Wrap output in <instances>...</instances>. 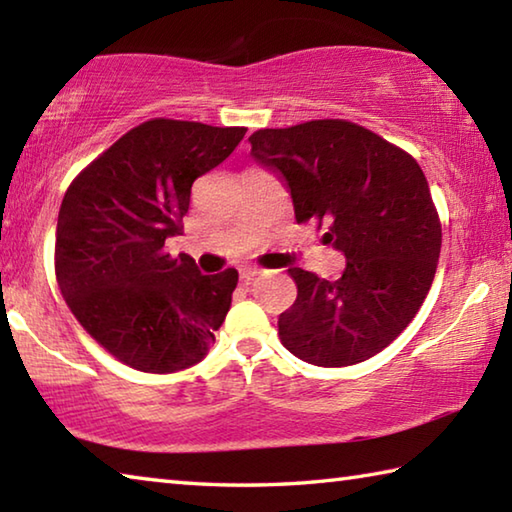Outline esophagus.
I'll list each match as a JSON object with an SVG mask.
<instances>
[{"mask_svg":"<svg viewBox=\"0 0 512 512\" xmlns=\"http://www.w3.org/2000/svg\"><path fill=\"white\" fill-rule=\"evenodd\" d=\"M239 275H241V280L248 282V280H253L255 275H259V268L257 266H241Z\"/></svg>","mask_w":512,"mask_h":512,"instance_id":"34e87169","label":"esophagus"}]
</instances>
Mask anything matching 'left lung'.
<instances>
[{"label": "left lung", "mask_w": 512, "mask_h": 512, "mask_svg": "<svg viewBox=\"0 0 512 512\" xmlns=\"http://www.w3.org/2000/svg\"><path fill=\"white\" fill-rule=\"evenodd\" d=\"M250 155L291 189L296 221L327 225L348 259L339 280L289 268L298 298L277 318L298 359L341 368L375 357L411 323L440 257V219L413 155L345 119L250 135Z\"/></svg>", "instance_id": "obj_1"}]
</instances>
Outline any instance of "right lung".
<instances>
[{
  "label": "right lung",
  "mask_w": 512,
  "mask_h": 512,
  "mask_svg": "<svg viewBox=\"0 0 512 512\" xmlns=\"http://www.w3.org/2000/svg\"><path fill=\"white\" fill-rule=\"evenodd\" d=\"M244 126L149 119L92 160L67 187L56 228V280L81 327L135 370L194 366L214 343L239 273L201 275L164 253L180 235L198 176L244 140Z\"/></svg>",
  "instance_id": "right-lung-1"
}]
</instances>
